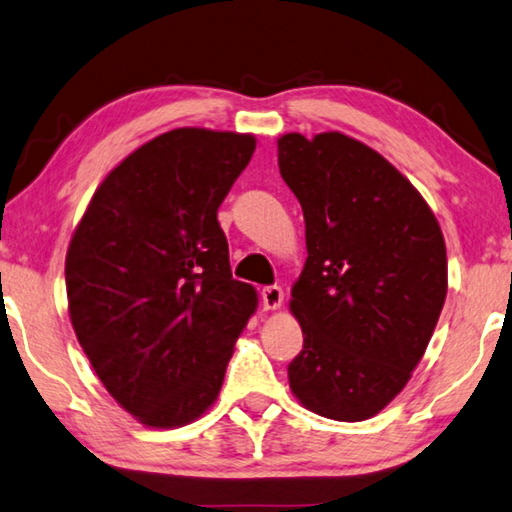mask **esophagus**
I'll return each instance as SVG.
<instances>
[{
  "label": "esophagus",
  "instance_id": "1",
  "mask_svg": "<svg viewBox=\"0 0 512 512\" xmlns=\"http://www.w3.org/2000/svg\"><path fill=\"white\" fill-rule=\"evenodd\" d=\"M284 302V291L280 286H264L262 288V306L266 311L280 309Z\"/></svg>",
  "mask_w": 512,
  "mask_h": 512
}]
</instances>
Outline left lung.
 Here are the masks:
<instances>
[{
  "mask_svg": "<svg viewBox=\"0 0 512 512\" xmlns=\"http://www.w3.org/2000/svg\"><path fill=\"white\" fill-rule=\"evenodd\" d=\"M277 163L309 253L291 288L304 347L288 385L306 410L365 421L403 392L439 322L443 232L414 185L356 138L284 134Z\"/></svg>",
  "mask_w": 512,
  "mask_h": 512,
  "instance_id": "obj_1",
  "label": "left lung"
}]
</instances>
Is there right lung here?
<instances>
[{"label":"right lung","instance_id":"right-lung-1","mask_svg":"<svg viewBox=\"0 0 512 512\" xmlns=\"http://www.w3.org/2000/svg\"><path fill=\"white\" fill-rule=\"evenodd\" d=\"M253 134L179 127L107 174L64 262L69 318L91 367L136 421L192 423L217 401L255 288L232 280L217 210Z\"/></svg>","mask_w":512,"mask_h":512}]
</instances>
